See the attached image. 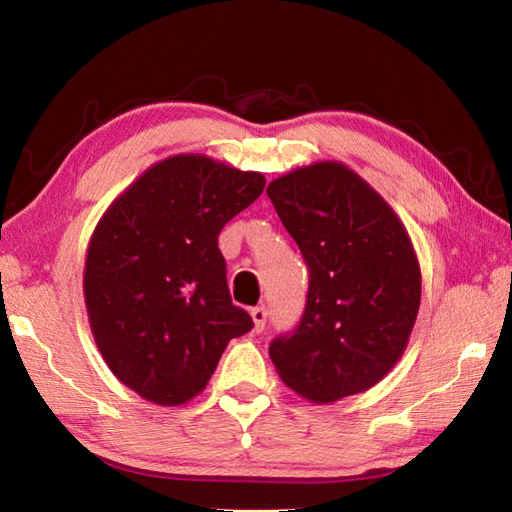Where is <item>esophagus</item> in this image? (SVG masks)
Wrapping results in <instances>:
<instances>
[{"label":"esophagus","instance_id":"1","mask_svg":"<svg viewBox=\"0 0 512 512\" xmlns=\"http://www.w3.org/2000/svg\"><path fill=\"white\" fill-rule=\"evenodd\" d=\"M249 314H252L254 329L256 331H263L265 329V322H267V309L265 307H254L252 311H249Z\"/></svg>","mask_w":512,"mask_h":512}]
</instances>
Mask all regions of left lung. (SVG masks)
Returning a JSON list of instances; mask_svg holds the SVG:
<instances>
[{"label": "left lung", "instance_id": "obj_1", "mask_svg": "<svg viewBox=\"0 0 512 512\" xmlns=\"http://www.w3.org/2000/svg\"><path fill=\"white\" fill-rule=\"evenodd\" d=\"M267 194L309 267L305 314L269 344L289 389L316 404L371 389L409 344L422 274L393 207L338 161L298 168Z\"/></svg>", "mask_w": 512, "mask_h": 512}]
</instances>
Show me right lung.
<instances>
[{"instance_id": "obj_1", "label": "right lung", "mask_w": 512, "mask_h": 512, "mask_svg": "<svg viewBox=\"0 0 512 512\" xmlns=\"http://www.w3.org/2000/svg\"><path fill=\"white\" fill-rule=\"evenodd\" d=\"M265 187L205 154L154 163L92 232L83 298L110 371L161 406L201 393L227 342L254 327L229 296L218 234Z\"/></svg>"}]
</instances>
